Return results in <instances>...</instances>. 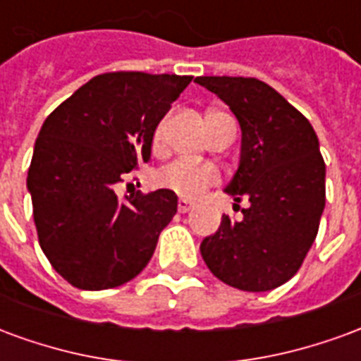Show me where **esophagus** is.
I'll use <instances>...</instances> for the list:
<instances>
[{
  "mask_svg": "<svg viewBox=\"0 0 361 361\" xmlns=\"http://www.w3.org/2000/svg\"><path fill=\"white\" fill-rule=\"evenodd\" d=\"M191 207H193V204L189 203V201H185V199H180V201H178V211H180L181 214L191 211Z\"/></svg>",
  "mask_w": 361,
  "mask_h": 361,
  "instance_id": "34e87169",
  "label": "esophagus"
}]
</instances>
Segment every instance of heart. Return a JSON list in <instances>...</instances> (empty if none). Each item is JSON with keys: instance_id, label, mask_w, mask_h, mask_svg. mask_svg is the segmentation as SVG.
I'll list each match as a JSON object with an SVG mask.
<instances>
[{"instance_id": "heart-1", "label": "heart", "mask_w": 361, "mask_h": 361, "mask_svg": "<svg viewBox=\"0 0 361 361\" xmlns=\"http://www.w3.org/2000/svg\"><path fill=\"white\" fill-rule=\"evenodd\" d=\"M160 139H162V127H158L154 133V147L160 145ZM216 181H219V172L214 166L188 162V160H176L158 172V183L183 199H195Z\"/></svg>"}]
</instances>
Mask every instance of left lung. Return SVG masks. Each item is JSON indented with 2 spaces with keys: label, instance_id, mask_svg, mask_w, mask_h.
Segmentation results:
<instances>
[{
  "label": "left lung",
  "instance_id": "obj_1",
  "mask_svg": "<svg viewBox=\"0 0 361 361\" xmlns=\"http://www.w3.org/2000/svg\"><path fill=\"white\" fill-rule=\"evenodd\" d=\"M195 82L219 96L240 123V164L224 191L235 203L250 199L240 222L222 216L219 230L201 242V255L228 286L279 288L302 267L325 209L317 135L267 82L245 77H197Z\"/></svg>",
  "mask_w": 361,
  "mask_h": 361
}]
</instances>
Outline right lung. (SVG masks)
<instances>
[{
  "label": "right lung",
  "mask_w": 361,
  "mask_h": 361,
  "mask_svg": "<svg viewBox=\"0 0 361 361\" xmlns=\"http://www.w3.org/2000/svg\"><path fill=\"white\" fill-rule=\"evenodd\" d=\"M191 79L98 75L44 121L27 189L44 255L75 288L121 286L152 257L178 211V195L157 189L119 201L116 185L139 162H149L160 119Z\"/></svg>",
  "instance_id": "right-lung-1"
}]
</instances>
